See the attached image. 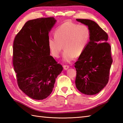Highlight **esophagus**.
I'll list each match as a JSON object with an SVG mask.
<instances>
[{
	"mask_svg": "<svg viewBox=\"0 0 123 123\" xmlns=\"http://www.w3.org/2000/svg\"><path fill=\"white\" fill-rule=\"evenodd\" d=\"M63 68L65 70H67L69 68V66H67V65H64L63 66Z\"/></svg>",
	"mask_w": 123,
	"mask_h": 123,
	"instance_id": "1",
	"label": "esophagus"
}]
</instances>
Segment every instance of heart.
Masks as SVG:
<instances>
[{
    "mask_svg": "<svg viewBox=\"0 0 123 123\" xmlns=\"http://www.w3.org/2000/svg\"><path fill=\"white\" fill-rule=\"evenodd\" d=\"M90 36L89 28L85 25H78L71 22L61 24L55 31V36L48 37V46L54 57L60 56L63 45V60L69 63L75 56L81 55L87 46Z\"/></svg>",
    "mask_w": 123,
    "mask_h": 123,
    "instance_id": "b5f03b06",
    "label": "heart"
}]
</instances>
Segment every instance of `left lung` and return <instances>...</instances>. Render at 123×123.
<instances>
[{
  "mask_svg": "<svg viewBox=\"0 0 123 123\" xmlns=\"http://www.w3.org/2000/svg\"><path fill=\"white\" fill-rule=\"evenodd\" d=\"M87 26L90 41L75 63L78 90L87 95L99 93L107 84L113 60L111 45L107 42L108 35L97 23L90 19H77Z\"/></svg>",
  "mask_w": 123,
  "mask_h": 123,
  "instance_id": "1",
  "label": "left lung"
}]
</instances>
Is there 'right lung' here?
<instances>
[{"instance_id":"add662e5","label":"right lung","mask_w":123,"mask_h":123,"mask_svg":"<svg viewBox=\"0 0 123 123\" xmlns=\"http://www.w3.org/2000/svg\"><path fill=\"white\" fill-rule=\"evenodd\" d=\"M54 17L40 18L25 23L13 44V66L18 87L35 100L45 99L53 91L63 67L50 55L49 33L55 24Z\"/></svg>"}]
</instances>
